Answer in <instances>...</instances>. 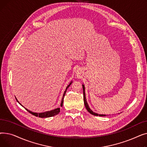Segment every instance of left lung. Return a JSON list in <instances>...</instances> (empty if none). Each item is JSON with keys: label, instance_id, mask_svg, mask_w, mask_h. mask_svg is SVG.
<instances>
[{"label": "left lung", "instance_id": "8db88e82", "mask_svg": "<svg viewBox=\"0 0 147 147\" xmlns=\"http://www.w3.org/2000/svg\"><path fill=\"white\" fill-rule=\"evenodd\" d=\"M82 86H83V99H84V105H85V107L86 110H88V111L92 115H96V116H105V114H98V113H94L93 111H92L88 105V104L86 101V95H85V89H84V84H82Z\"/></svg>", "mask_w": 147, "mask_h": 147}]
</instances>
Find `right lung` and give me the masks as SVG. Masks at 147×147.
Returning <instances> with one entry per match:
<instances>
[{"mask_svg": "<svg viewBox=\"0 0 147 147\" xmlns=\"http://www.w3.org/2000/svg\"><path fill=\"white\" fill-rule=\"evenodd\" d=\"M72 83V81L71 82V83H69L68 85L67 86V88H66V89H65V90L64 91V94H63V98H62V100H61V107H63V102H64V96H65V93H66V92H67V89H68V88L71 85V84ZM17 99V101H18V100H17V99ZM18 102L21 105V106H22L18 101ZM23 107V106H22ZM25 109L27 111H28L30 113H31L32 114H33V115H35V116H36V117H41V118H46V117H52V116H54V115H57L58 114H59V113L60 112V109L59 108H57V109H54V110H51V111H46V112H44V113H33V112H32V111H30V110H27V109H26L25 108Z\"/></svg>", "mask_w": 147, "mask_h": 147, "instance_id": "obj_1", "label": "right lung"}]
</instances>
